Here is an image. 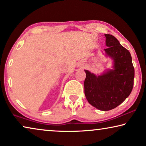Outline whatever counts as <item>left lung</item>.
<instances>
[{
	"instance_id": "left-lung-1",
	"label": "left lung",
	"mask_w": 146,
	"mask_h": 146,
	"mask_svg": "<svg viewBox=\"0 0 146 146\" xmlns=\"http://www.w3.org/2000/svg\"><path fill=\"white\" fill-rule=\"evenodd\" d=\"M106 56L113 60L111 69L101 75L84 70V94L88 103L101 111H109L129 97L134 85V68L130 52L114 36L105 34Z\"/></svg>"
}]
</instances>
